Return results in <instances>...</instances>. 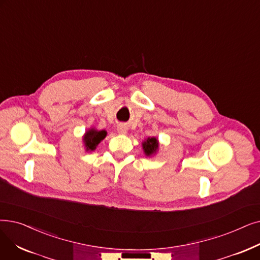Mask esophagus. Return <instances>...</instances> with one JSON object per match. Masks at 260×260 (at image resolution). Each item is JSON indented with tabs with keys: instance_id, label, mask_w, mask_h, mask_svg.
<instances>
[{
	"instance_id": "obj_1",
	"label": "esophagus",
	"mask_w": 260,
	"mask_h": 260,
	"mask_svg": "<svg viewBox=\"0 0 260 260\" xmlns=\"http://www.w3.org/2000/svg\"><path fill=\"white\" fill-rule=\"evenodd\" d=\"M127 129H128V128H127V126H126V125H124V124H119L118 127H117L118 133H119V134H121V135H126Z\"/></svg>"
}]
</instances>
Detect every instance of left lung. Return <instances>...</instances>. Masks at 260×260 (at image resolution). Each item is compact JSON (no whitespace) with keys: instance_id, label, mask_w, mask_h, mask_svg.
Masks as SVG:
<instances>
[{"instance_id":"obj_1","label":"left lung","mask_w":260,"mask_h":260,"mask_svg":"<svg viewBox=\"0 0 260 260\" xmlns=\"http://www.w3.org/2000/svg\"><path fill=\"white\" fill-rule=\"evenodd\" d=\"M158 146H159V143H158V140L155 137H149L142 142L143 152L146 156L154 155L158 150Z\"/></svg>"}]
</instances>
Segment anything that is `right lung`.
<instances>
[{
  "mask_svg": "<svg viewBox=\"0 0 260 260\" xmlns=\"http://www.w3.org/2000/svg\"><path fill=\"white\" fill-rule=\"evenodd\" d=\"M106 135H107V132L104 129L103 131H98L95 128L88 129L83 137L86 151H94L96 149V146L99 145V143L106 137Z\"/></svg>",
  "mask_w": 260,
  "mask_h": 260,
  "instance_id": "add662e5",
  "label": "right lung"
}]
</instances>
